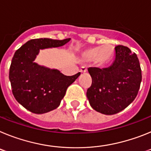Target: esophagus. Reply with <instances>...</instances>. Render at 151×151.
Masks as SVG:
<instances>
[{"label": "esophagus", "mask_w": 151, "mask_h": 151, "mask_svg": "<svg viewBox=\"0 0 151 151\" xmlns=\"http://www.w3.org/2000/svg\"><path fill=\"white\" fill-rule=\"evenodd\" d=\"M87 68L86 67H82V69H80V72H81V73H86V72H87Z\"/></svg>", "instance_id": "1"}]
</instances>
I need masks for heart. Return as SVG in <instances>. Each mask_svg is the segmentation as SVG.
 Listing matches in <instances>:
<instances>
[{"label": "heart", "instance_id": "heart-1", "mask_svg": "<svg viewBox=\"0 0 151 151\" xmlns=\"http://www.w3.org/2000/svg\"><path fill=\"white\" fill-rule=\"evenodd\" d=\"M112 55V50L108 45H104L101 47H94L88 51L85 54V58L88 60H93L95 59L97 63H102L110 59Z\"/></svg>", "mask_w": 151, "mask_h": 151}]
</instances>
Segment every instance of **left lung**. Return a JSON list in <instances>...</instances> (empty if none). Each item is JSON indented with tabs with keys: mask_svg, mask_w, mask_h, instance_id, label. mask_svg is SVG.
I'll list each match as a JSON object with an SVG mask.
<instances>
[{
	"mask_svg": "<svg viewBox=\"0 0 151 151\" xmlns=\"http://www.w3.org/2000/svg\"><path fill=\"white\" fill-rule=\"evenodd\" d=\"M115 51L111 66L88 69L92 83L86 95L91 107L105 115L116 114L127 107L138 94L142 78L135 53L122 45L116 47Z\"/></svg>",
	"mask_w": 151,
	"mask_h": 151,
	"instance_id": "1",
	"label": "left lung"
}]
</instances>
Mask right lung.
Segmentation results:
<instances>
[{
    "mask_svg": "<svg viewBox=\"0 0 151 151\" xmlns=\"http://www.w3.org/2000/svg\"><path fill=\"white\" fill-rule=\"evenodd\" d=\"M69 40L32 39L15 52L9 78L13 96L26 110L42 114L58 107L67 88L80 76L78 73L66 76L59 70L50 69L33 62L40 49L63 46Z\"/></svg>",
    "mask_w": 151,
    "mask_h": 151,
    "instance_id": "add662e5",
    "label": "right lung"
}]
</instances>
